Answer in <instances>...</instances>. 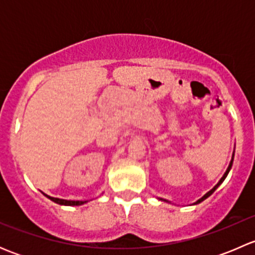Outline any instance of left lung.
<instances>
[{
	"label": "left lung",
	"instance_id": "1",
	"mask_svg": "<svg viewBox=\"0 0 255 255\" xmlns=\"http://www.w3.org/2000/svg\"><path fill=\"white\" fill-rule=\"evenodd\" d=\"M232 164H233V158H232V160H231V163H230V166H228L227 171H226V173H225V175H223L222 177H221V180H220V181H218V184H217V185H216V186H215V187H213V189H212V190H210V191H208V192H207V194H206V195H205V196H204V197H201V199H200V200H199V201H196V204H200V202H202V201H204V200H206L208 196H211V195H212V194H213V192H215V190H216V189H217V187H218V186H220V185H221V184H222V182H223V180H225V179H226V176H227V175H228V173H230L231 168H232Z\"/></svg>",
	"mask_w": 255,
	"mask_h": 255
}]
</instances>
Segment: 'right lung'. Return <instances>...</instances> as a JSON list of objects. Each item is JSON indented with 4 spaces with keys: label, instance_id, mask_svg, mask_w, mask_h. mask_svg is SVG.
I'll list each match as a JSON object with an SVG mask.
<instances>
[{
    "label": "right lung",
    "instance_id": "add662e5",
    "mask_svg": "<svg viewBox=\"0 0 255 255\" xmlns=\"http://www.w3.org/2000/svg\"><path fill=\"white\" fill-rule=\"evenodd\" d=\"M48 199H50L51 201L56 202L59 205H66V206H79V205L85 204L86 201H70V200H63V199H56V197H50L48 195H45Z\"/></svg>",
    "mask_w": 255,
    "mask_h": 255
}]
</instances>
